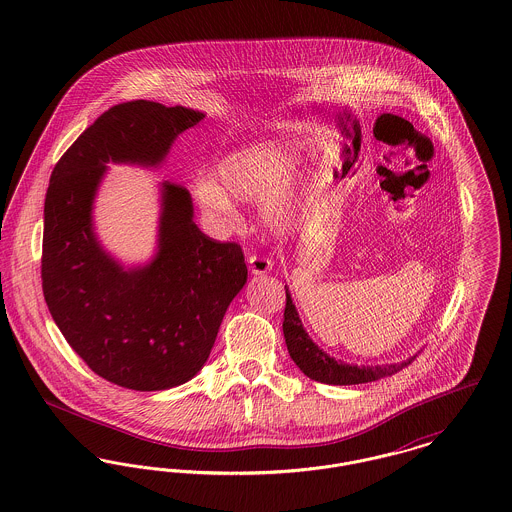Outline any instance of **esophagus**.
I'll return each mask as SVG.
<instances>
[{"label":"esophagus","mask_w":512,"mask_h":512,"mask_svg":"<svg viewBox=\"0 0 512 512\" xmlns=\"http://www.w3.org/2000/svg\"><path fill=\"white\" fill-rule=\"evenodd\" d=\"M247 265L251 274H267L268 270L272 268V261L268 257H261V255H251L247 259Z\"/></svg>","instance_id":"obj_1"}]
</instances>
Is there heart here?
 I'll use <instances>...</instances> for the list:
<instances>
[{
    "label": "heart",
    "instance_id": "b5f03b06",
    "mask_svg": "<svg viewBox=\"0 0 512 512\" xmlns=\"http://www.w3.org/2000/svg\"><path fill=\"white\" fill-rule=\"evenodd\" d=\"M295 167L292 151L280 144H253L226 155L217 167L222 185L238 199H259L290 178ZM219 184L209 176L195 182L199 203L219 217H234L236 205ZM274 192V191H273ZM275 193V192H274ZM297 213L292 188H280L268 195L263 205L265 220L276 232H288Z\"/></svg>",
    "mask_w": 512,
    "mask_h": 512
}]
</instances>
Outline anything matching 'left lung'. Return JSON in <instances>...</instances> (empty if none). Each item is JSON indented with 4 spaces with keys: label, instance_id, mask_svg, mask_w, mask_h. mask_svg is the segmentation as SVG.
Listing matches in <instances>:
<instances>
[{
    "label": "left lung",
    "instance_id": "left-lung-1",
    "mask_svg": "<svg viewBox=\"0 0 512 512\" xmlns=\"http://www.w3.org/2000/svg\"><path fill=\"white\" fill-rule=\"evenodd\" d=\"M284 338L288 345V353L299 370L315 382L332 384V386H353V384H366L378 378L391 376L405 366L411 365L416 357H411L403 363L395 365L357 366L347 365L336 361L334 357L326 355L318 345L313 343L309 334L303 330V324L295 311L290 293L286 292V309H284Z\"/></svg>",
    "mask_w": 512,
    "mask_h": 512
}]
</instances>
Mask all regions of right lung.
Returning a JSON list of instances; mask_svg holds the SVG:
<instances>
[{"label": "right lung", "mask_w": 512, "mask_h": 512, "mask_svg": "<svg viewBox=\"0 0 512 512\" xmlns=\"http://www.w3.org/2000/svg\"><path fill=\"white\" fill-rule=\"evenodd\" d=\"M203 113L136 99L99 115L51 172L42 240V290L74 353L126 390H169L209 359L220 322L247 282L244 251L195 226L190 192L163 182L159 251L124 268L98 244L92 203L113 163L159 165Z\"/></svg>", "instance_id": "right-lung-1"}]
</instances>
